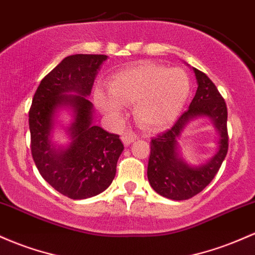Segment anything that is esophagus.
I'll list each match as a JSON object with an SVG mask.
<instances>
[{"instance_id":"esophagus-1","label":"esophagus","mask_w":255,"mask_h":255,"mask_svg":"<svg viewBox=\"0 0 255 255\" xmlns=\"http://www.w3.org/2000/svg\"><path fill=\"white\" fill-rule=\"evenodd\" d=\"M135 138H136L135 134L132 133V132H127V133L122 134V136H121L123 144H125V145L132 144V142H133L134 140H135Z\"/></svg>"}]
</instances>
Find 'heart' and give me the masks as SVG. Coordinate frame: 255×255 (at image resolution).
<instances>
[{"instance_id":"b5f03b06","label":"heart","mask_w":255,"mask_h":255,"mask_svg":"<svg viewBox=\"0 0 255 255\" xmlns=\"http://www.w3.org/2000/svg\"><path fill=\"white\" fill-rule=\"evenodd\" d=\"M109 93L99 91L96 99L113 121L121 119L122 105L134 104L136 121L150 129H161L183 110L190 93V80L181 69L146 63L111 77Z\"/></svg>"}]
</instances>
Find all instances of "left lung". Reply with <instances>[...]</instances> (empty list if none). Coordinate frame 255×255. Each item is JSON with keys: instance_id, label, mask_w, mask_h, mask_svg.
Listing matches in <instances>:
<instances>
[{"instance_id": "1", "label": "left lung", "mask_w": 255, "mask_h": 255, "mask_svg": "<svg viewBox=\"0 0 255 255\" xmlns=\"http://www.w3.org/2000/svg\"><path fill=\"white\" fill-rule=\"evenodd\" d=\"M197 91L189 110L172 128L151 140L147 179L151 187L163 197L174 201L189 200L200 194L213 180L229 149L228 109L217 87L205 72L192 68ZM197 117H208L220 134L217 153L201 166H190L178 153L177 140L186 126Z\"/></svg>"}]
</instances>
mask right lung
Listing matches in <instances>:
<instances>
[{"instance_id":"obj_1","label":"right lung","mask_w":255,"mask_h":255,"mask_svg":"<svg viewBox=\"0 0 255 255\" xmlns=\"http://www.w3.org/2000/svg\"><path fill=\"white\" fill-rule=\"evenodd\" d=\"M103 54H75L64 58L41 81L29 111L31 155L42 178L72 200L99 195L110 186L123 146L120 135L93 125V104L87 99ZM73 113L67 128L72 142L57 147L50 134L60 108Z\"/></svg>"}]
</instances>
